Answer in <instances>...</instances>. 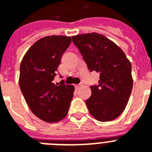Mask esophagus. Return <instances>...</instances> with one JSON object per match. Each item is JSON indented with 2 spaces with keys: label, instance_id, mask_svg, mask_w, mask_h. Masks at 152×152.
Listing matches in <instances>:
<instances>
[{
  "label": "esophagus",
  "instance_id": "esophagus-1",
  "mask_svg": "<svg viewBox=\"0 0 152 152\" xmlns=\"http://www.w3.org/2000/svg\"><path fill=\"white\" fill-rule=\"evenodd\" d=\"M81 86H82V84H77V85H75V89H79V88H80Z\"/></svg>",
  "mask_w": 152,
  "mask_h": 152
}]
</instances>
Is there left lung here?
I'll list each match as a JSON object with an SVG mask.
<instances>
[{"instance_id":"8db88e82","label":"left lung","mask_w":152,"mask_h":152,"mask_svg":"<svg viewBox=\"0 0 152 152\" xmlns=\"http://www.w3.org/2000/svg\"><path fill=\"white\" fill-rule=\"evenodd\" d=\"M90 72L100 73L98 84L91 86L86 105L98 121H112L123 112L131 94L132 64L116 44L96 33L72 37Z\"/></svg>"}]
</instances>
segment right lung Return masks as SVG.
Segmentation results:
<instances>
[{
    "mask_svg": "<svg viewBox=\"0 0 152 152\" xmlns=\"http://www.w3.org/2000/svg\"><path fill=\"white\" fill-rule=\"evenodd\" d=\"M72 37L51 36L40 39L26 52L21 61L19 84L31 111L47 123L66 116L75 88L64 80L53 83L61 56Z\"/></svg>",
    "mask_w": 152,
    "mask_h": 152,
    "instance_id": "obj_1",
    "label": "right lung"
}]
</instances>
